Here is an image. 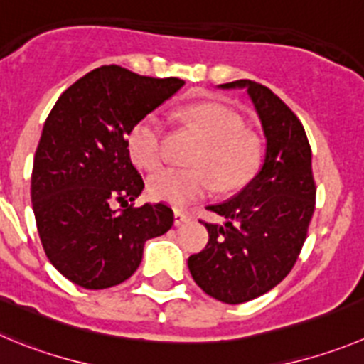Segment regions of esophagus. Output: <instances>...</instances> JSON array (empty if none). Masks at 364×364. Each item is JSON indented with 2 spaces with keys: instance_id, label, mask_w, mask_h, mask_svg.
I'll return each mask as SVG.
<instances>
[{
  "instance_id": "obj_1",
  "label": "esophagus",
  "mask_w": 364,
  "mask_h": 364,
  "mask_svg": "<svg viewBox=\"0 0 364 364\" xmlns=\"http://www.w3.org/2000/svg\"><path fill=\"white\" fill-rule=\"evenodd\" d=\"M190 219H192V217H190L188 213L183 212V210H176V212H174V223H176V226H183V224L190 223Z\"/></svg>"
}]
</instances>
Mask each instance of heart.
<instances>
[{
    "label": "heart",
    "mask_w": 364,
    "mask_h": 364,
    "mask_svg": "<svg viewBox=\"0 0 364 364\" xmlns=\"http://www.w3.org/2000/svg\"><path fill=\"white\" fill-rule=\"evenodd\" d=\"M185 120L205 138L192 158V168L166 166L149 178V196L156 201L185 206L205 198L213 186L224 190L242 186L259 165V140L253 132L240 127V117L233 109L215 102L188 105ZM165 122L158 113L141 118L127 136L132 161L152 171L163 161Z\"/></svg>",
    "instance_id": "b5f03b06"
}]
</instances>
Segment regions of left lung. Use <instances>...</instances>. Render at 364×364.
Segmentation results:
<instances>
[{
    "label": "left lung",
    "mask_w": 364,
    "mask_h": 364,
    "mask_svg": "<svg viewBox=\"0 0 364 364\" xmlns=\"http://www.w3.org/2000/svg\"><path fill=\"white\" fill-rule=\"evenodd\" d=\"M244 90L259 114L266 152L253 179L210 212L224 224L205 223L208 244L190 255L196 284L224 304H244L280 284L298 260L316 205L312 156L296 114L269 90L253 80L220 84Z\"/></svg>",
    "instance_id": "8db88e82"
}]
</instances>
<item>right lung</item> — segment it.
<instances>
[{
  "label": "right lung",
  "instance_id": "right-lung-1",
  "mask_svg": "<svg viewBox=\"0 0 364 364\" xmlns=\"http://www.w3.org/2000/svg\"><path fill=\"white\" fill-rule=\"evenodd\" d=\"M183 84L100 66L68 87L44 122L32 171L37 232L53 267L84 289L127 280L145 242L174 224L163 203L132 206L145 185L127 136Z\"/></svg>",
  "mask_w": 364,
  "mask_h": 364
}]
</instances>
